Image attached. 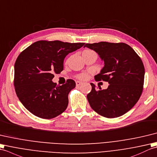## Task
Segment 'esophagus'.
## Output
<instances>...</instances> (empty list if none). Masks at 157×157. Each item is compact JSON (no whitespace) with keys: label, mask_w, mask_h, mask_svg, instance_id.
<instances>
[{"label":"esophagus","mask_w":157,"mask_h":157,"mask_svg":"<svg viewBox=\"0 0 157 157\" xmlns=\"http://www.w3.org/2000/svg\"><path fill=\"white\" fill-rule=\"evenodd\" d=\"M82 82H81V81H76V86H80V85H81L82 84Z\"/></svg>","instance_id":"esophagus-1"}]
</instances>
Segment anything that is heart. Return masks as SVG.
Here are the masks:
<instances>
[{"label":"heart","instance_id":"1","mask_svg":"<svg viewBox=\"0 0 157 157\" xmlns=\"http://www.w3.org/2000/svg\"><path fill=\"white\" fill-rule=\"evenodd\" d=\"M86 51H91V50H86ZM87 77H88V75L86 74V73H82V74L79 75L78 76V78L82 79V80L86 79Z\"/></svg>","mask_w":157,"mask_h":157}]
</instances>
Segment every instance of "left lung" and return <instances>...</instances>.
Segmentation results:
<instances>
[{
    "label": "left lung",
    "instance_id": "8db88e82",
    "mask_svg": "<svg viewBox=\"0 0 157 157\" xmlns=\"http://www.w3.org/2000/svg\"><path fill=\"white\" fill-rule=\"evenodd\" d=\"M94 50L104 62V67L95 76L97 81L109 83L101 90L90 83L87 99L92 109L107 118L120 117L137 103L143 89L144 67L135 51L124 43L86 44L84 48Z\"/></svg>",
    "mask_w": 157,
    "mask_h": 157
}]
</instances>
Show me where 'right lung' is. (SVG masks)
<instances>
[{
    "label": "right lung",
    "mask_w": 157,
    "mask_h": 157,
    "mask_svg": "<svg viewBox=\"0 0 157 157\" xmlns=\"http://www.w3.org/2000/svg\"><path fill=\"white\" fill-rule=\"evenodd\" d=\"M84 44L38 41L19 55L14 67V85L20 101L31 113L52 119L66 110L68 93L76 83L68 79L66 84L57 85L52 81L54 73L63 71L65 57Z\"/></svg>",
    "instance_id": "add662e5"
}]
</instances>
